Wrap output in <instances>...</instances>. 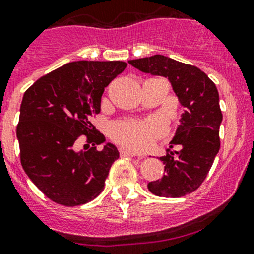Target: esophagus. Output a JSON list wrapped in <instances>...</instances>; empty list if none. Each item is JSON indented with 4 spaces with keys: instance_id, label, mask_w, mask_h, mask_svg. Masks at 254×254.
I'll return each instance as SVG.
<instances>
[{
    "instance_id": "obj_1",
    "label": "esophagus",
    "mask_w": 254,
    "mask_h": 254,
    "mask_svg": "<svg viewBox=\"0 0 254 254\" xmlns=\"http://www.w3.org/2000/svg\"><path fill=\"white\" fill-rule=\"evenodd\" d=\"M120 155H121V156H129V157H133V156H135V154L134 152H132V151H128V150H125V149H120ZM140 159H144V157H140Z\"/></svg>"
}]
</instances>
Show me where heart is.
<instances>
[{"label": "heart", "instance_id": "heart-1", "mask_svg": "<svg viewBox=\"0 0 254 254\" xmlns=\"http://www.w3.org/2000/svg\"><path fill=\"white\" fill-rule=\"evenodd\" d=\"M163 128L156 121H125L115 122L110 128V135L114 140L133 151L148 149L155 139L161 137Z\"/></svg>", "mask_w": 254, "mask_h": 254}]
</instances>
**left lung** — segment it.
<instances>
[{
	"instance_id": "8db88e82",
	"label": "left lung",
	"mask_w": 254,
	"mask_h": 254,
	"mask_svg": "<svg viewBox=\"0 0 254 254\" xmlns=\"http://www.w3.org/2000/svg\"><path fill=\"white\" fill-rule=\"evenodd\" d=\"M140 71L168 78L185 110L166 156L160 157L165 174L150 182L148 189L162 197H182L195 191L211 170L220 148L219 126L223 115L218 89L198 67L156 56L129 61ZM177 146L180 150H171Z\"/></svg>"
}]
</instances>
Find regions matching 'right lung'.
Returning <instances> with one entry per match:
<instances>
[{"label":"right lung","instance_id":"obj_1","mask_svg":"<svg viewBox=\"0 0 254 254\" xmlns=\"http://www.w3.org/2000/svg\"><path fill=\"white\" fill-rule=\"evenodd\" d=\"M126 66L120 61L67 63L42 76L24 93L17 126L21 166L56 203H87L104 189L109 170L120 154L111 143L97 150L105 137L95 129L92 119L100 113L104 88ZM83 135L87 149L77 152V140Z\"/></svg>","mask_w":254,"mask_h":254}]
</instances>
